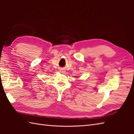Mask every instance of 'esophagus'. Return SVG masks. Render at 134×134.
<instances>
[{"label": "esophagus", "mask_w": 134, "mask_h": 134, "mask_svg": "<svg viewBox=\"0 0 134 134\" xmlns=\"http://www.w3.org/2000/svg\"><path fill=\"white\" fill-rule=\"evenodd\" d=\"M64 72V71H63V72Z\"/></svg>", "instance_id": "1"}]
</instances>
